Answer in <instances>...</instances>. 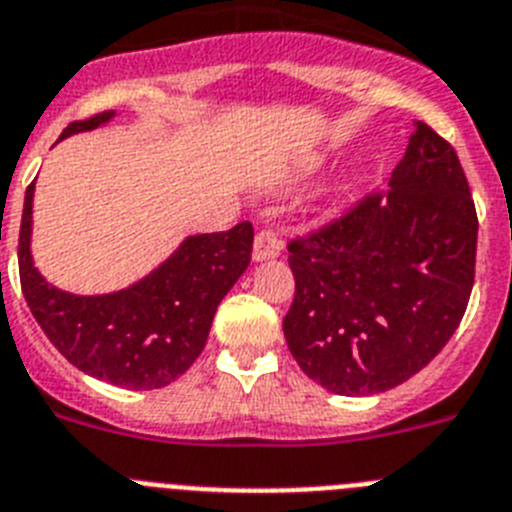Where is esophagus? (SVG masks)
<instances>
[{"mask_svg": "<svg viewBox=\"0 0 512 512\" xmlns=\"http://www.w3.org/2000/svg\"><path fill=\"white\" fill-rule=\"evenodd\" d=\"M283 244H281V237L275 234L273 229H262L257 231L255 237V250H252V257H255V262H262V260H275V257L281 255Z\"/></svg>", "mask_w": 512, "mask_h": 512, "instance_id": "esophagus-1", "label": "esophagus"}]
</instances>
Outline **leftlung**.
Listing matches in <instances>:
<instances>
[{
    "mask_svg": "<svg viewBox=\"0 0 512 512\" xmlns=\"http://www.w3.org/2000/svg\"><path fill=\"white\" fill-rule=\"evenodd\" d=\"M477 211L453 146L422 121L389 190L288 242V350L332 394L412 379L459 327L474 286Z\"/></svg>",
    "mask_w": 512,
    "mask_h": 512,
    "instance_id": "8db88e82",
    "label": "left lung"
}]
</instances>
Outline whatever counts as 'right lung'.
Returning a JSON list of instances; mask_svg holds the SVG:
<instances>
[{"instance_id":"obj_1","label":"right lung","mask_w":512,"mask_h":512,"mask_svg":"<svg viewBox=\"0 0 512 512\" xmlns=\"http://www.w3.org/2000/svg\"><path fill=\"white\" fill-rule=\"evenodd\" d=\"M113 110L74 121L61 139L92 131ZM35 182L25 190L20 242V283L25 301L53 348L87 376L126 389H162L180 379L206 348L213 314L252 257L250 221L229 231L195 234L139 283L102 296H77L51 286L33 265Z\"/></svg>"}]
</instances>
